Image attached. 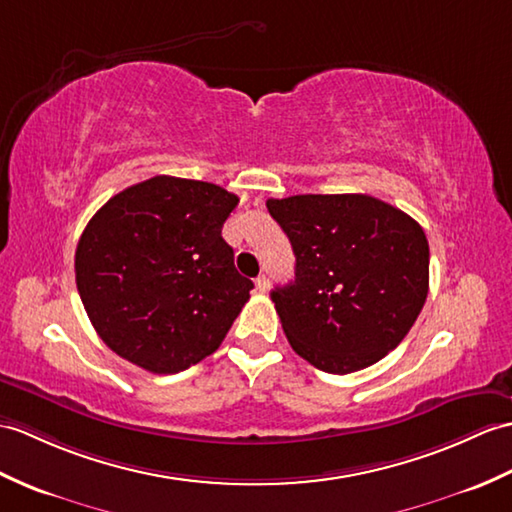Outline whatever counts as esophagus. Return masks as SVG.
<instances>
[{
	"mask_svg": "<svg viewBox=\"0 0 512 512\" xmlns=\"http://www.w3.org/2000/svg\"><path fill=\"white\" fill-rule=\"evenodd\" d=\"M255 285H257L259 292H266V290L270 288V279H268L266 275H259V277L255 279Z\"/></svg>",
	"mask_w": 512,
	"mask_h": 512,
	"instance_id": "1",
	"label": "esophagus"
}]
</instances>
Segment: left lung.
<instances>
[{
	"instance_id": "8db88e82",
	"label": "left lung",
	"mask_w": 512,
	"mask_h": 512,
	"mask_svg": "<svg viewBox=\"0 0 512 512\" xmlns=\"http://www.w3.org/2000/svg\"><path fill=\"white\" fill-rule=\"evenodd\" d=\"M288 235L294 281L270 292L292 349L347 375L406 338L430 285V246L417 220L366 194L268 198Z\"/></svg>"
}]
</instances>
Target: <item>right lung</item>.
Masks as SVG:
<instances>
[{
	"label": "right lung",
	"mask_w": 512,
	"mask_h": 512,
	"mask_svg": "<svg viewBox=\"0 0 512 512\" xmlns=\"http://www.w3.org/2000/svg\"><path fill=\"white\" fill-rule=\"evenodd\" d=\"M235 194L154 176L115 194L76 248V285L106 347L150 373L185 371L216 351L251 299L222 224Z\"/></svg>",
	"instance_id": "obj_1"
}]
</instances>
